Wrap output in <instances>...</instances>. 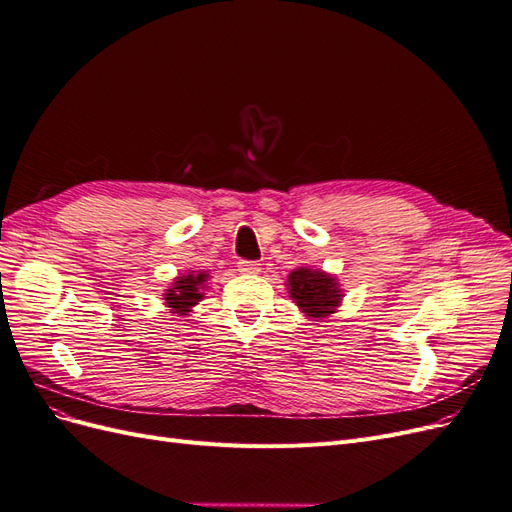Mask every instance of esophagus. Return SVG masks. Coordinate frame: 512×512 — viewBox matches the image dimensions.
<instances>
[{"label": "esophagus", "instance_id": "34e87169", "mask_svg": "<svg viewBox=\"0 0 512 512\" xmlns=\"http://www.w3.org/2000/svg\"><path fill=\"white\" fill-rule=\"evenodd\" d=\"M237 267L241 273H258L260 271V262L256 260H239Z\"/></svg>", "mask_w": 512, "mask_h": 512}]
</instances>
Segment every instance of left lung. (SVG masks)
<instances>
[{"mask_svg":"<svg viewBox=\"0 0 512 512\" xmlns=\"http://www.w3.org/2000/svg\"><path fill=\"white\" fill-rule=\"evenodd\" d=\"M290 297L294 299L307 316L324 318L333 314V309L342 301V290L337 288L335 277L314 271L297 269L288 275Z\"/></svg>","mask_w":512,"mask_h":512,"instance_id":"left-lung-1","label":"left lung"}]
</instances>
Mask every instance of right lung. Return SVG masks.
I'll use <instances>...</instances> for the list:
<instances>
[{
	"label": "right lung",
	"mask_w": 512,
	"mask_h": 512,
	"mask_svg": "<svg viewBox=\"0 0 512 512\" xmlns=\"http://www.w3.org/2000/svg\"><path fill=\"white\" fill-rule=\"evenodd\" d=\"M207 282V275L205 273H188V275H181L175 280L173 288L166 292V303L168 307L175 309V314H185L190 312V307L196 305L203 297V292L200 288L205 286Z\"/></svg>",
	"instance_id": "add662e5"
}]
</instances>
